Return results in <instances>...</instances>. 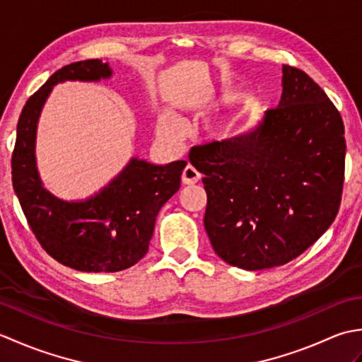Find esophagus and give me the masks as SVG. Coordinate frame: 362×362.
Here are the masks:
<instances>
[{
	"label": "esophagus",
	"instance_id": "34e87169",
	"mask_svg": "<svg viewBox=\"0 0 362 362\" xmlns=\"http://www.w3.org/2000/svg\"><path fill=\"white\" fill-rule=\"evenodd\" d=\"M199 179H201V174H199L197 169L194 166H185L182 173V183H185V185H193Z\"/></svg>",
	"mask_w": 362,
	"mask_h": 362
}]
</instances>
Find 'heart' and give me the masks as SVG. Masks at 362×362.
Segmentation results:
<instances>
[{
	"label": "heart",
	"instance_id": "1",
	"mask_svg": "<svg viewBox=\"0 0 362 362\" xmlns=\"http://www.w3.org/2000/svg\"><path fill=\"white\" fill-rule=\"evenodd\" d=\"M158 134L168 141H179L185 135V122L171 110H165L158 118ZM214 130H221L222 126H214Z\"/></svg>",
	"mask_w": 362,
	"mask_h": 362
}]
</instances>
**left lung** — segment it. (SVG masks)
Masks as SVG:
<instances>
[{
    "mask_svg": "<svg viewBox=\"0 0 362 362\" xmlns=\"http://www.w3.org/2000/svg\"><path fill=\"white\" fill-rule=\"evenodd\" d=\"M279 107L249 132L194 146L204 174V226L226 263L261 271L289 263L339 211L345 138L341 113L305 71L283 65Z\"/></svg>",
    "mask_w": 362,
    "mask_h": 362,
    "instance_id": "left-lung-1",
    "label": "left lung"
}]
</instances>
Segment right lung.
<instances>
[{"label":"right lung","mask_w":362,"mask_h":362,"mask_svg":"<svg viewBox=\"0 0 362 362\" xmlns=\"http://www.w3.org/2000/svg\"><path fill=\"white\" fill-rule=\"evenodd\" d=\"M110 76L109 64L99 59L57 70L23 107L12 153V185L30 230L54 259L81 272H118L138 263L149 249L160 209L179 191L187 166L185 160L161 166L134 157L98 194L78 202L59 199L43 187L35 134L52 87Z\"/></svg>","instance_id":"1"}]
</instances>
